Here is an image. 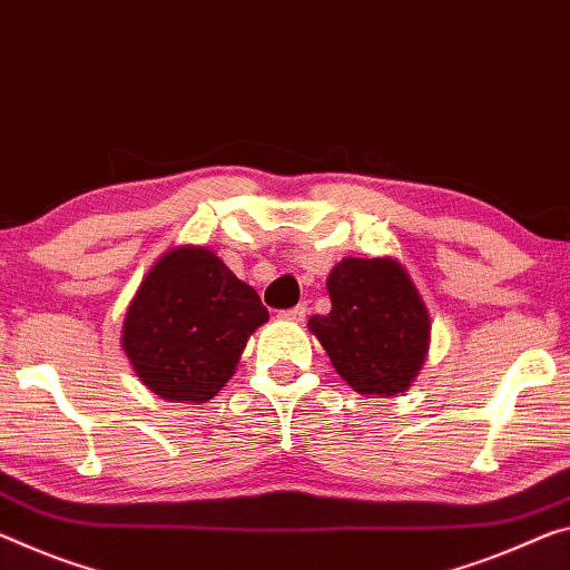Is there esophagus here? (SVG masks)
<instances>
[{"instance_id": "1", "label": "esophagus", "mask_w": 570, "mask_h": 570, "mask_svg": "<svg viewBox=\"0 0 570 570\" xmlns=\"http://www.w3.org/2000/svg\"><path fill=\"white\" fill-rule=\"evenodd\" d=\"M305 313H308V308H305L303 303H297L295 308H287V311H283L279 315H283V318H287V321H303Z\"/></svg>"}]
</instances>
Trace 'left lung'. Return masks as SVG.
I'll return each instance as SVG.
<instances>
[{
    "instance_id": "1",
    "label": "left lung",
    "mask_w": 570,
    "mask_h": 570,
    "mask_svg": "<svg viewBox=\"0 0 570 570\" xmlns=\"http://www.w3.org/2000/svg\"><path fill=\"white\" fill-rule=\"evenodd\" d=\"M331 313L313 315L308 328L358 395L407 390L428 352L423 297L400 262L346 257L328 275Z\"/></svg>"
}]
</instances>
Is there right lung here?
<instances>
[{
	"label": "right lung",
	"instance_id": "add662e5",
	"mask_svg": "<svg viewBox=\"0 0 570 570\" xmlns=\"http://www.w3.org/2000/svg\"><path fill=\"white\" fill-rule=\"evenodd\" d=\"M267 318L255 287L212 249L180 247L139 285L121 346L155 395L206 402L229 382L249 334Z\"/></svg>",
	"mask_w": 570,
	"mask_h": 570
}]
</instances>
